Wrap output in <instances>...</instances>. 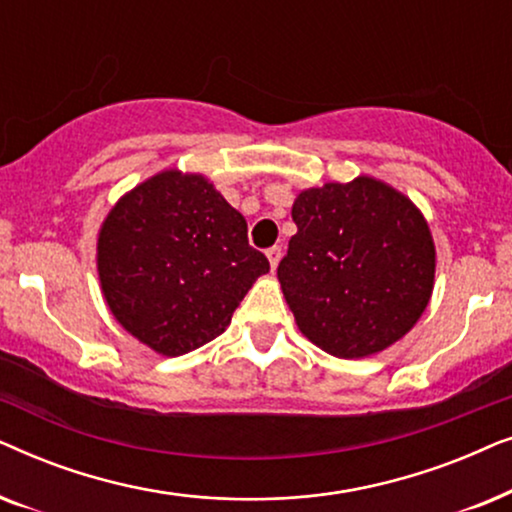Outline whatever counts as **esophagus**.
Listing matches in <instances>:
<instances>
[{"mask_svg": "<svg viewBox=\"0 0 512 512\" xmlns=\"http://www.w3.org/2000/svg\"><path fill=\"white\" fill-rule=\"evenodd\" d=\"M265 256H268L270 268H272V270H277L279 258H282V247H272V249H268V251H265Z\"/></svg>", "mask_w": 512, "mask_h": 512, "instance_id": "obj_1", "label": "esophagus"}]
</instances>
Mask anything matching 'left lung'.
Wrapping results in <instances>:
<instances>
[{
	"label": "left lung",
	"mask_w": 512,
	"mask_h": 512,
	"mask_svg": "<svg viewBox=\"0 0 512 512\" xmlns=\"http://www.w3.org/2000/svg\"><path fill=\"white\" fill-rule=\"evenodd\" d=\"M298 233L277 268L298 331L338 359H366L405 338L436 284V244L422 209L359 174L303 188Z\"/></svg>",
	"instance_id": "obj_1"
}]
</instances>
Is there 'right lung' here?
<instances>
[{
	"instance_id": "right-lung-1",
	"label": "right lung",
	"mask_w": 512,
	"mask_h": 512,
	"mask_svg": "<svg viewBox=\"0 0 512 512\" xmlns=\"http://www.w3.org/2000/svg\"><path fill=\"white\" fill-rule=\"evenodd\" d=\"M97 277L114 319L156 354L193 352L230 326L268 258L202 172L160 170L125 191L97 233Z\"/></svg>"
}]
</instances>
